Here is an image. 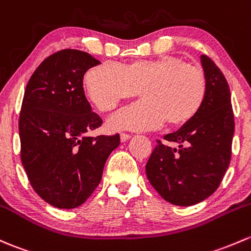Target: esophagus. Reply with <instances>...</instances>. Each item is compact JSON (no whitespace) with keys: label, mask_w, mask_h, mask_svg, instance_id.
Here are the masks:
<instances>
[{"label":"esophagus","mask_w":251,"mask_h":251,"mask_svg":"<svg viewBox=\"0 0 251 251\" xmlns=\"http://www.w3.org/2000/svg\"><path fill=\"white\" fill-rule=\"evenodd\" d=\"M131 138V136L128 133H120V139L121 142H126Z\"/></svg>","instance_id":"34e87169"}]
</instances>
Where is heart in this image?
Segmentation results:
<instances>
[{
  "label": "heart",
  "instance_id": "obj_1",
  "mask_svg": "<svg viewBox=\"0 0 251 251\" xmlns=\"http://www.w3.org/2000/svg\"><path fill=\"white\" fill-rule=\"evenodd\" d=\"M85 88L102 112L114 109L141 89L143 99L112 115L109 126L114 130L148 131L159 128L166 119L173 126L191 120L204 101L207 80L200 68L178 57L161 56L125 66L101 63L86 73Z\"/></svg>",
  "mask_w": 251,
  "mask_h": 251
}]
</instances>
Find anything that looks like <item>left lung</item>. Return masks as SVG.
Listing matches in <instances>:
<instances>
[{
	"label": "left lung",
	"instance_id": "8db88e82",
	"mask_svg": "<svg viewBox=\"0 0 251 251\" xmlns=\"http://www.w3.org/2000/svg\"><path fill=\"white\" fill-rule=\"evenodd\" d=\"M207 92L191 120L163 137L176 148L157 141L146 166L152 188L167 202L194 205L220 185L231 160L234 118L231 92L220 68L201 55Z\"/></svg>",
	"mask_w": 251,
	"mask_h": 251
}]
</instances>
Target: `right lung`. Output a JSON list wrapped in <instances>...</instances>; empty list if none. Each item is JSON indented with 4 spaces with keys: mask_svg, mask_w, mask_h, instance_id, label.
I'll use <instances>...</instances> for the list:
<instances>
[{
    "mask_svg": "<svg viewBox=\"0 0 251 251\" xmlns=\"http://www.w3.org/2000/svg\"><path fill=\"white\" fill-rule=\"evenodd\" d=\"M101 63L85 51L65 49L31 75L19 118L21 162L39 197L61 209L83 204L99 186L120 136L88 137L102 125L83 88L89 68Z\"/></svg>",
    "mask_w": 251,
    "mask_h": 251,
    "instance_id": "obj_1",
    "label": "right lung"
}]
</instances>
